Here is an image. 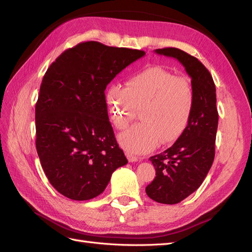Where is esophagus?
I'll list each match as a JSON object with an SVG mask.
<instances>
[{
	"label": "esophagus",
	"mask_w": 252,
	"mask_h": 252,
	"mask_svg": "<svg viewBox=\"0 0 252 252\" xmlns=\"http://www.w3.org/2000/svg\"><path fill=\"white\" fill-rule=\"evenodd\" d=\"M126 157H127V158H128V161L129 162H131V163H133V162H136L138 161V157H134L133 155H131V154H129V152H126Z\"/></svg>",
	"instance_id": "obj_1"
}]
</instances>
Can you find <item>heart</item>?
Returning a JSON list of instances; mask_svg holds the SVG:
<instances>
[{"label":"heart","mask_w":252,"mask_h":252,"mask_svg":"<svg viewBox=\"0 0 252 252\" xmlns=\"http://www.w3.org/2000/svg\"><path fill=\"white\" fill-rule=\"evenodd\" d=\"M106 102L118 129L126 128L141 110L143 122L119 136L120 144L130 154L141 155L161 144L177 140L185 130L194 107V89L184 74L175 75L161 66H152L131 75L126 87L111 84Z\"/></svg>","instance_id":"obj_1"}]
</instances>
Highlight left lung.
I'll use <instances>...</instances> for the list:
<instances>
[{
    "instance_id": "1",
    "label": "left lung",
    "mask_w": 252,
    "mask_h": 252,
    "mask_svg": "<svg viewBox=\"0 0 252 252\" xmlns=\"http://www.w3.org/2000/svg\"><path fill=\"white\" fill-rule=\"evenodd\" d=\"M177 59L191 78L194 107L189 123L171 147L149 159L156 178L146 187L147 195L162 204H178L201 186L215 159L219 113L216 85L199 60L178 48L156 49Z\"/></svg>"
}]
</instances>
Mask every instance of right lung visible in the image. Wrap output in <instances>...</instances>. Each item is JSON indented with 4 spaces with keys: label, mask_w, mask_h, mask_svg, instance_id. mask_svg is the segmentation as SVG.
Returning a JSON list of instances; mask_svg holds the SVG:
<instances>
[{
    "label": "right lung",
    "mask_w": 252,
    "mask_h": 252,
    "mask_svg": "<svg viewBox=\"0 0 252 252\" xmlns=\"http://www.w3.org/2000/svg\"><path fill=\"white\" fill-rule=\"evenodd\" d=\"M144 56L84 42L65 50L45 73L35 104V146L50 184L68 199H94L128 163L108 119L105 89Z\"/></svg>",
    "instance_id": "add662e5"
}]
</instances>
